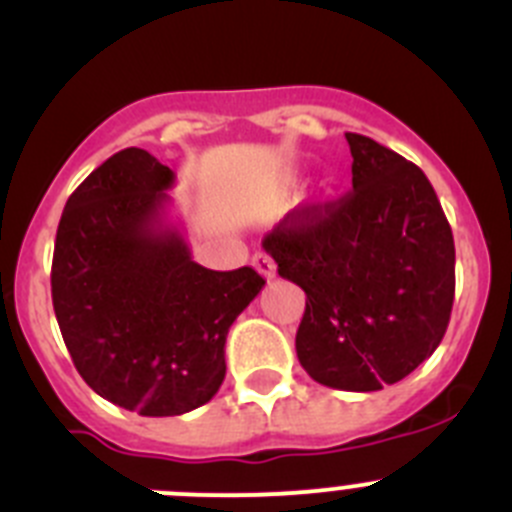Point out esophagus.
Listing matches in <instances>:
<instances>
[{
    "label": "esophagus",
    "instance_id": "obj_1",
    "mask_svg": "<svg viewBox=\"0 0 512 512\" xmlns=\"http://www.w3.org/2000/svg\"><path fill=\"white\" fill-rule=\"evenodd\" d=\"M252 267H255L265 280L275 278V262H272V257L267 255V252H255V257H252Z\"/></svg>",
    "mask_w": 512,
    "mask_h": 512
}]
</instances>
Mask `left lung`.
<instances>
[{
    "mask_svg": "<svg viewBox=\"0 0 512 512\" xmlns=\"http://www.w3.org/2000/svg\"><path fill=\"white\" fill-rule=\"evenodd\" d=\"M353 191L290 212L262 240L305 290L295 336L310 379L379 391L434 353L455 300V240L432 184L374 138L346 133Z\"/></svg>",
    "mask_w": 512,
    "mask_h": 512,
    "instance_id": "8db88e82",
    "label": "left lung"
}]
</instances>
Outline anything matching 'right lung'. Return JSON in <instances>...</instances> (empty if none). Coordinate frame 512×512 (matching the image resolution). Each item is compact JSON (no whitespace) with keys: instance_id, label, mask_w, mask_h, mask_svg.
Masks as SVG:
<instances>
[{"instance_id":"obj_1","label":"right lung","mask_w":512,"mask_h":512,"mask_svg":"<svg viewBox=\"0 0 512 512\" xmlns=\"http://www.w3.org/2000/svg\"><path fill=\"white\" fill-rule=\"evenodd\" d=\"M174 171L123 148L70 194L52 255V305L85 384L141 417H179L222 386L224 343L265 280L191 260L169 222Z\"/></svg>"}]
</instances>
